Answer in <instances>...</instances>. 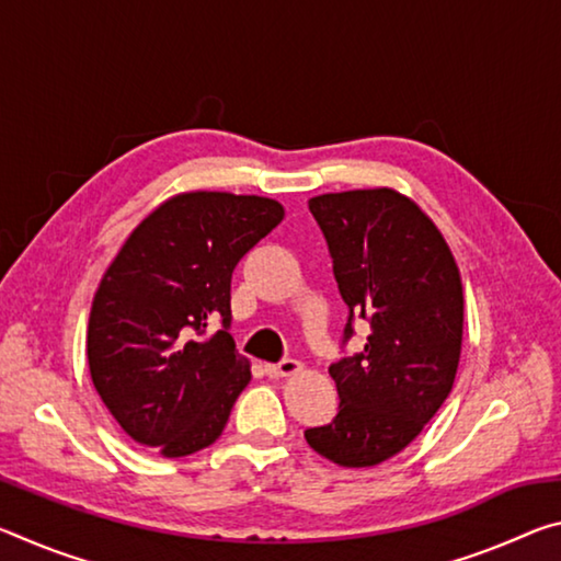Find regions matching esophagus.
<instances>
[{
    "instance_id": "1",
    "label": "esophagus",
    "mask_w": 561,
    "mask_h": 561,
    "mask_svg": "<svg viewBox=\"0 0 561 561\" xmlns=\"http://www.w3.org/2000/svg\"><path fill=\"white\" fill-rule=\"evenodd\" d=\"M264 371H267L270 378H287L301 371V364L297 358H284L279 364H267L264 366Z\"/></svg>"
}]
</instances>
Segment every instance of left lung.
Returning a JSON list of instances; mask_svg holds the SVG:
<instances>
[{
	"mask_svg": "<svg viewBox=\"0 0 561 561\" xmlns=\"http://www.w3.org/2000/svg\"><path fill=\"white\" fill-rule=\"evenodd\" d=\"M354 319L371 324L360 354L329 366L339 413L304 438L341 468H371L401 453L448 398L462 346V282L438 227L393 187L309 201Z\"/></svg>",
	"mask_w": 561,
	"mask_h": 561,
	"instance_id": "left-lung-1",
	"label": "left lung"
}]
</instances>
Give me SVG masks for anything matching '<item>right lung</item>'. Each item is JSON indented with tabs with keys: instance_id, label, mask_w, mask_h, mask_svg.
<instances>
[{
	"instance_id": "add662e5",
	"label": "right lung",
	"mask_w": 561,
	"mask_h": 561,
	"mask_svg": "<svg viewBox=\"0 0 561 561\" xmlns=\"http://www.w3.org/2000/svg\"><path fill=\"white\" fill-rule=\"evenodd\" d=\"M282 217L272 197L195 190L123 242L91 304L87 356L101 401L136 443L183 458L222 435L252 378L227 331L232 272Z\"/></svg>"
}]
</instances>
